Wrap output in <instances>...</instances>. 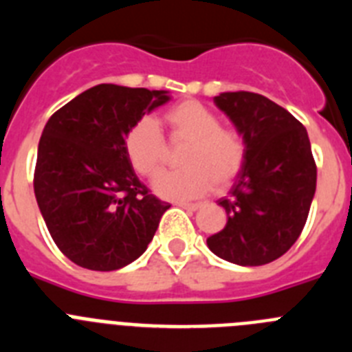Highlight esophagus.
<instances>
[{"mask_svg": "<svg viewBox=\"0 0 352 352\" xmlns=\"http://www.w3.org/2000/svg\"><path fill=\"white\" fill-rule=\"evenodd\" d=\"M178 206L185 208V210L190 211H197L199 208H203V203H178Z\"/></svg>", "mask_w": 352, "mask_h": 352, "instance_id": "obj_1", "label": "esophagus"}]
</instances>
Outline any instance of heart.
Instances as JSON below:
<instances>
[{"label":"heart","mask_w":352,"mask_h":352,"mask_svg":"<svg viewBox=\"0 0 352 352\" xmlns=\"http://www.w3.org/2000/svg\"><path fill=\"white\" fill-rule=\"evenodd\" d=\"M164 121L173 138L188 139L182 153L185 167L164 170L155 178L158 195L185 201L223 188L238 176L245 160V144L238 132L220 126L219 116L201 102L185 100L167 109ZM125 151L130 164L141 176L151 178L162 167L166 144L151 120L133 123L126 132Z\"/></svg>","instance_id":"1"}]
</instances>
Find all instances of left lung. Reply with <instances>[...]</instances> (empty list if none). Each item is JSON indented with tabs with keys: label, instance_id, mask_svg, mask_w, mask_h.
<instances>
[{
	"label": "left lung",
	"instance_id": "left-lung-1",
	"mask_svg": "<svg viewBox=\"0 0 352 352\" xmlns=\"http://www.w3.org/2000/svg\"><path fill=\"white\" fill-rule=\"evenodd\" d=\"M241 135L245 160L227 197L222 231L206 239L214 256L238 266H263L294 245L316 194L309 133L284 107L257 93L213 98Z\"/></svg>",
	"mask_w": 352,
	"mask_h": 352
}]
</instances>
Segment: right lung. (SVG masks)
<instances>
[{
	"label": "right lung",
	"instance_id": "1",
	"mask_svg": "<svg viewBox=\"0 0 352 352\" xmlns=\"http://www.w3.org/2000/svg\"><path fill=\"white\" fill-rule=\"evenodd\" d=\"M169 100L166 89L98 84L43 126L36 203L54 243L80 268L113 272L139 259L170 208L149 195L125 151L133 123Z\"/></svg>",
	"mask_w": 352,
	"mask_h": 352
}]
</instances>
